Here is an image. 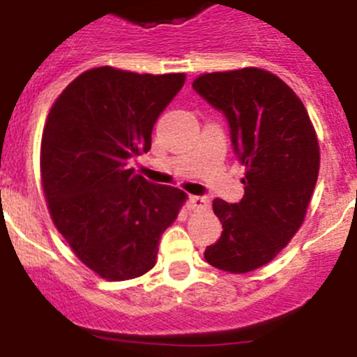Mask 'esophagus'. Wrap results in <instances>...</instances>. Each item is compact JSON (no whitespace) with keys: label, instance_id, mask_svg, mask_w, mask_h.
Masks as SVG:
<instances>
[{"label":"esophagus","instance_id":"1","mask_svg":"<svg viewBox=\"0 0 357 357\" xmlns=\"http://www.w3.org/2000/svg\"><path fill=\"white\" fill-rule=\"evenodd\" d=\"M188 204H189V207H191V209L193 211H206V209H209V200H207L206 197H189V200H188Z\"/></svg>","mask_w":357,"mask_h":357}]
</instances>
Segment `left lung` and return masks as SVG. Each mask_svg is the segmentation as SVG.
<instances>
[{
  "label": "left lung",
  "instance_id": "1",
  "mask_svg": "<svg viewBox=\"0 0 357 357\" xmlns=\"http://www.w3.org/2000/svg\"><path fill=\"white\" fill-rule=\"evenodd\" d=\"M193 89L225 114L245 166L241 202H213L223 232L204 257L223 272H252L270 263L304 222L320 169L317 132L301 98L264 69L206 73Z\"/></svg>",
  "mask_w": 357,
  "mask_h": 357
}]
</instances>
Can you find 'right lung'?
<instances>
[{
    "label": "right lung",
    "mask_w": 357,
    "mask_h": 357,
    "mask_svg": "<svg viewBox=\"0 0 357 357\" xmlns=\"http://www.w3.org/2000/svg\"><path fill=\"white\" fill-rule=\"evenodd\" d=\"M184 82V73L103 66L75 78L50 109L40 141L50 214L78 259L107 280L155 266L160 236L188 198L128 166L150 150L153 125Z\"/></svg>",
    "instance_id": "right-lung-1"
}]
</instances>
